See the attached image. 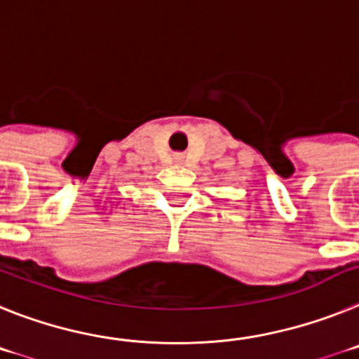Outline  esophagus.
<instances>
[{
  "label": "esophagus",
  "instance_id": "34e87169",
  "mask_svg": "<svg viewBox=\"0 0 359 359\" xmlns=\"http://www.w3.org/2000/svg\"><path fill=\"white\" fill-rule=\"evenodd\" d=\"M175 161H177V162H179V161H180V157H175Z\"/></svg>",
  "mask_w": 359,
  "mask_h": 359
}]
</instances>
